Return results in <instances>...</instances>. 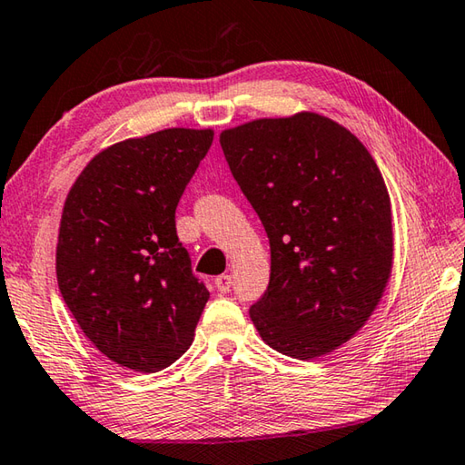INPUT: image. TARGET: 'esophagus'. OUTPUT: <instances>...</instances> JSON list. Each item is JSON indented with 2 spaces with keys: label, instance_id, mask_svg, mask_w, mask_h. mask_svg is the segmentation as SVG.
<instances>
[{
  "label": "esophagus",
  "instance_id": "obj_1",
  "mask_svg": "<svg viewBox=\"0 0 465 465\" xmlns=\"http://www.w3.org/2000/svg\"><path fill=\"white\" fill-rule=\"evenodd\" d=\"M214 286H216L220 294H228V292H231V286H232V278L228 273L218 275V278L214 280Z\"/></svg>",
  "mask_w": 465,
  "mask_h": 465
}]
</instances>
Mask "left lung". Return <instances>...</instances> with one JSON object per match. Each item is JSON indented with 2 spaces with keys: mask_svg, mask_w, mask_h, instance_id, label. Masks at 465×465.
<instances>
[{
  "mask_svg": "<svg viewBox=\"0 0 465 465\" xmlns=\"http://www.w3.org/2000/svg\"><path fill=\"white\" fill-rule=\"evenodd\" d=\"M220 146L270 237V286L249 312L259 337L296 360L335 351L392 275V206L376 161L316 112L226 128Z\"/></svg>",
  "mask_w": 465,
  "mask_h": 465,
  "instance_id": "1",
  "label": "left lung"
}]
</instances>
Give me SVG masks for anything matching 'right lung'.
<instances>
[{
  "instance_id": "1",
  "label": "right lung",
  "mask_w": 465,
  "mask_h": 465,
  "mask_svg": "<svg viewBox=\"0 0 465 465\" xmlns=\"http://www.w3.org/2000/svg\"><path fill=\"white\" fill-rule=\"evenodd\" d=\"M212 141V128H165L114 143L64 198L61 296L97 351L126 370L179 360L210 298L177 239L175 208Z\"/></svg>"
}]
</instances>
